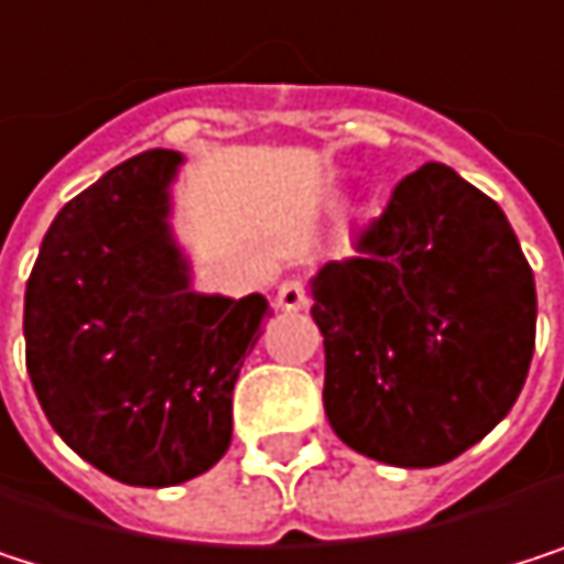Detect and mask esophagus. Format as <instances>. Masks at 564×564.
I'll list each match as a JSON object with an SVG mask.
<instances>
[{
  "instance_id": "34e87169",
  "label": "esophagus",
  "mask_w": 564,
  "mask_h": 564,
  "mask_svg": "<svg viewBox=\"0 0 564 564\" xmlns=\"http://www.w3.org/2000/svg\"><path fill=\"white\" fill-rule=\"evenodd\" d=\"M311 297H307V288L301 280H284V284L276 288V307L288 311V314H297V311H307Z\"/></svg>"
}]
</instances>
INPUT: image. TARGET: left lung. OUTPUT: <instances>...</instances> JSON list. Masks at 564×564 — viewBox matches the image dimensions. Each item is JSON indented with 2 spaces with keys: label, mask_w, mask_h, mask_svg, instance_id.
I'll return each instance as SVG.
<instances>
[{
  "label": "left lung",
  "mask_w": 564,
  "mask_h": 564,
  "mask_svg": "<svg viewBox=\"0 0 564 564\" xmlns=\"http://www.w3.org/2000/svg\"><path fill=\"white\" fill-rule=\"evenodd\" d=\"M360 257L311 280L324 410L357 453L430 469L492 433L535 350V276L502 207L453 167L403 177Z\"/></svg>",
  "instance_id": "obj_1"
}]
</instances>
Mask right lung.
<instances>
[{
    "label": "right lung",
    "instance_id": "obj_1",
    "mask_svg": "<svg viewBox=\"0 0 564 564\" xmlns=\"http://www.w3.org/2000/svg\"><path fill=\"white\" fill-rule=\"evenodd\" d=\"M181 151L101 174L52 220L25 284V367L52 430L128 486H177L230 446L237 373L273 317L194 288L174 234Z\"/></svg>",
    "mask_w": 564,
    "mask_h": 564
}]
</instances>
